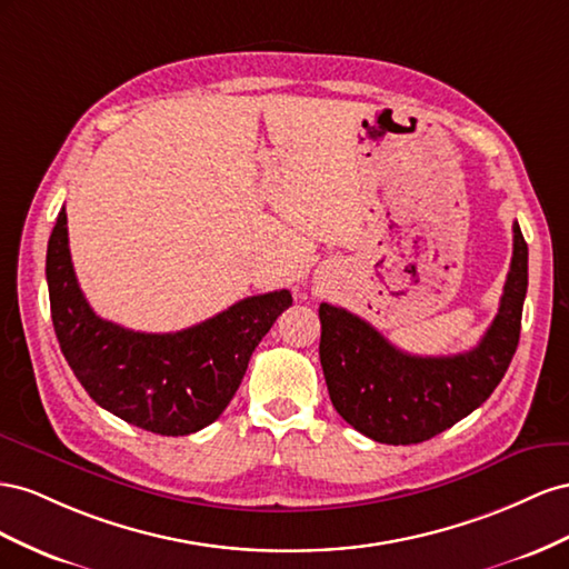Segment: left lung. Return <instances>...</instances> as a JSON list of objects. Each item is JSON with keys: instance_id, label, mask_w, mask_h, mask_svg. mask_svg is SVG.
<instances>
[{"instance_id": "obj_1", "label": "left lung", "mask_w": 569, "mask_h": 569, "mask_svg": "<svg viewBox=\"0 0 569 569\" xmlns=\"http://www.w3.org/2000/svg\"><path fill=\"white\" fill-rule=\"evenodd\" d=\"M512 262L498 315L479 346L448 355L402 352L343 307L319 305V360L336 412L379 443L429 441L475 412L506 377L519 343L529 250L512 223Z\"/></svg>"}]
</instances>
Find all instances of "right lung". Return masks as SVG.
<instances>
[{
	"instance_id": "obj_1",
	"label": "right lung",
	"mask_w": 569,
	"mask_h": 569,
	"mask_svg": "<svg viewBox=\"0 0 569 569\" xmlns=\"http://www.w3.org/2000/svg\"><path fill=\"white\" fill-rule=\"evenodd\" d=\"M47 286L61 352L88 396L161 436L212 425L236 396L259 340L293 305L290 290H273L176 333L123 329L97 317L78 286L63 207L47 246Z\"/></svg>"
}]
</instances>
